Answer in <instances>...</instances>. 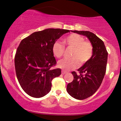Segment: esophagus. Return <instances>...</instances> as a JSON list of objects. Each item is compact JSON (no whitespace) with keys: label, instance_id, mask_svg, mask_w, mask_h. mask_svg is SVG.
I'll return each instance as SVG.
<instances>
[{"label":"esophagus","instance_id":"34e87169","mask_svg":"<svg viewBox=\"0 0 121 121\" xmlns=\"http://www.w3.org/2000/svg\"><path fill=\"white\" fill-rule=\"evenodd\" d=\"M66 73H67V72L64 71V70H62V73H61L62 74H66Z\"/></svg>","mask_w":121,"mask_h":121}]
</instances>
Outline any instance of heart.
I'll use <instances>...</instances> for the list:
<instances>
[{"mask_svg": "<svg viewBox=\"0 0 121 121\" xmlns=\"http://www.w3.org/2000/svg\"><path fill=\"white\" fill-rule=\"evenodd\" d=\"M64 43L68 47L73 48L72 59H65L59 61L58 66L64 70H70L76 68L80 63H85L91 59L93 52L92 44L89 41H85L82 36L72 34L64 39ZM65 47L62 43L56 41L52 47V52L56 57L63 56Z\"/></svg>", "mask_w": 121, "mask_h": 121, "instance_id": "heart-1", "label": "heart"}]
</instances>
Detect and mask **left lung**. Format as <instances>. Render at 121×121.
<instances>
[{
    "mask_svg": "<svg viewBox=\"0 0 121 121\" xmlns=\"http://www.w3.org/2000/svg\"><path fill=\"white\" fill-rule=\"evenodd\" d=\"M72 32L87 37L93 48L91 59L77 70L79 74L72 72L74 79L66 87L69 95L82 100L92 95L100 86L106 73L108 53L103 41L93 33L78 30Z\"/></svg>",
    "mask_w": 121,
    "mask_h": 121,
    "instance_id": "8db88e82",
    "label": "left lung"
}]
</instances>
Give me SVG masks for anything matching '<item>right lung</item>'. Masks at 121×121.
Masks as SVG:
<instances>
[{"instance_id": "1", "label": "right lung", "mask_w": 121, "mask_h": 121, "mask_svg": "<svg viewBox=\"0 0 121 121\" xmlns=\"http://www.w3.org/2000/svg\"><path fill=\"white\" fill-rule=\"evenodd\" d=\"M70 31L48 28L22 40L15 57V70L21 87L29 95L40 98L51 91L52 80L61 73V69L52 68L56 64L53 45Z\"/></svg>"}]
</instances>
